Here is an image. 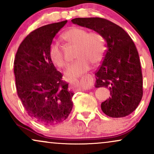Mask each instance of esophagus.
I'll return each mask as SVG.
<instances>
[{"label": "esophagus", "mask_w": 154, "mask_h": 154, "mask_svg": "<svg viewBox=\"0 0 154 154\" xmlns=\"http://www.w3.org/2000/svg\"><path fill=\"white\" fill-rule=\"evenodd\" d=\"M85 78L87 79V78H91V75H87L85 77ZM71 84L72 85L76 86V85H80V81L78 80V79H75V80H73L71 82ZM88 89V88H87Z\"/></svg>", "instance_id": "34e87169"}]
</instances>
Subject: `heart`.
Listing matches in <instances>:
<instances>
[{
    "label": "heart",
    "instance_id": "b5f03b06",
    "mask_svg": "<svg viewBox=\"0 0 154 154\" xmlns=\"http://www.w3.org/2000/svg\"><path fill=\"white\" fill-rule=\"evenodd\" d=\"M61 38L69 44L75 45V57L77 60L65 72L68 78H75L87 72L91 63L97 64L103 59L106 52L103 37L97 32H90L78 26H72L63 33ZM49 56L53 63L60 68H64L68 63L57 43L49 48Z\"/></svg>",
    "mask_w": 154,
    "mask_h": 154
}]
</instances>
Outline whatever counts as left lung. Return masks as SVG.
I'll return each mask as SVG.
<instances>
[{
	"mask_svg": "<svg viewBox=\"0 0 154 154\" xmlns=\"http://www.w3.org/2000/svg\"><path fill=\"white\" fill-rule=\"evenodd\" d=\"M73 24L99 32L106 42L103 61L95 73V87H105L111 97L101 109L113 118L124 117L135 110L143 97V75L139 55L131 38L107 19L75 18Z\"/></svg>",
	"mask_w": 154,
	"mask_h": 154,
	"instance_id": "left-lung-1",
	"label": "left lung"
}]
</instances>
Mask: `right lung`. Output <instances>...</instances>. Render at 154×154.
<instances>
[{"label": "right lung", "mask_w": 154, "mask_h": 154, "mask_svg": "<svg viewBox=\"0 0 154 154\" xmlns=\"http://www.w3.org/2000/svg\"><path fill=\"white\" fill-rule=\"evenodd\" d=\"M67 20L39 27L19 45L14 59L17 94L28 115L42 125H56L71 112L74 93L49 56L55 35Z\"/></svg>", "instance_id": "right-lung-1"}]
</instances>
